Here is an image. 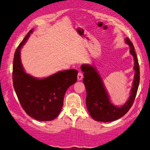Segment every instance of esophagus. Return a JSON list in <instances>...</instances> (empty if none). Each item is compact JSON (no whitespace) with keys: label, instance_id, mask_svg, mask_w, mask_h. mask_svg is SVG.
Instances as JSON below:
<instances>
[{"label":"esophagus","instance_id":"esophagus-1","mask_svg":"<svg viewBox=\"0 0 150 150\" xmlns=\"http://www.w3.org/2000/svg\"><path fill=\"white\" fill-rule=\"evenodd\" d=\"M83 78V74L81 72H79L78 74V81H81L82 80V79Z\"/></svg>","mask_w":150,"mask_h":150}]
</instances>
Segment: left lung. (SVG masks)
Here are the masks:
<instances>
[{"label":"left lung","instance_id":"obj_1","mask_svg":"<svg viewBox=\"0 0 150 150\" xmlns=\"http://www.w3.org/2000/svg\"><path fill=\"white\" fill-rule=\"evenodd\" d=\"M130 48V54L134 57L135 71L130 96L123 105L116 106L111 103L104 88L103 81L96 69L89 64H83L81 69L84 72L83 83L86 89V106L89 114L97 121L110 122L123 116L132 106L139 83V67L133 44L129 38L125 39Z\"/></svg>","mask_w":150,"mask_h":150}]
</instances>
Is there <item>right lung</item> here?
I'll list each match as a JSON object with an SVG mask.
<instances>
[{"mask_svg": "<svg viewBox=\"0 0 150 150\" xmlns=\"http://www.w3.org/2000/svg\"><path fill=\"white\" fill-rule=\"evenodd\" d=\"M33 32V29L26 35L15 52L13 85L27 114L38 121H51L61 112L67 89L77 81L78 71H59L43 79L27 74L21 63V49Z\"/></svg>", "mask_w": 150, "mask_h": 150, "instance_id": "obj_1", "label": "right lung"}]
</instances>
